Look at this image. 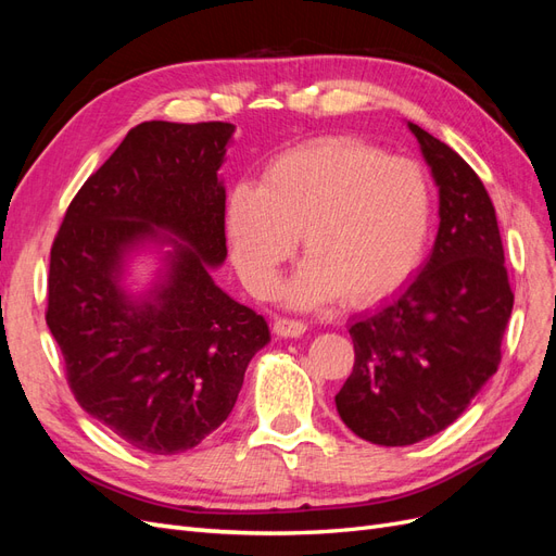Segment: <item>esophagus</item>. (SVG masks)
<instances>
[{"instance_id":"obj_1","label":"esophagus","mask_w":556,"mask_h":556,"mask_svg":"<svg viewBox=\"0 0 556 556\" xmlns=\"http://www.w3.org/2000/svg\"><path fill=\"white\" fill-rule=\"evenodd\" d=\"M274 331L282 339H299V336H304L306 325L301 323V319H290V317H276L274 319Z\"/></svg>"}]
</instances>
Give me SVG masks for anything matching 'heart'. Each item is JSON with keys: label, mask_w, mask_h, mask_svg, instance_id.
Returning a JSON list of instances; mask_svg holds the SVG:
<instances>
[{"label": "heart", "mask_w": 556, "mask_h": 556, "mask_svg": "<svg viewBox=\"0 0 556 556\" xmlns=\"http://www.w3.org/2000/svg\"><path fill=\"white\" fill-rule=\"evenodd\" d=\"M429 229L425 172L350 139L288 150L266 164L260 188L233 185L225 206L231 262L255 296L274 292L301 233L308 257L280 292L294 308L392 294L422 262Z\"/></svg>", "instance_id": "heart-1"}]
</instances>
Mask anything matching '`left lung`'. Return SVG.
I'll return each instance as SVG.
<instances>
[{"instance_id":"8db88e82","label":"left lung","mask_w":556,"mask_h":556,"mask_svg":"<svg viewBox=\"0 0 556 556\" xmlns=\"http://www.w3.org/2000/svg\"><path fill=\"white\" fill-rule=\"evenodd\" d=\"M439 185V233L422 271L350 323L355 366L336 410L359 439L413 445L443 431L501 362L513 313L496 211L454 150L408 123Z\"/></svg>"}]
</instances>
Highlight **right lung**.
<instances>
[{
	"instance_id": "add662e5",
	"label": "right lung",
	"mask_w": 556,
	"mask_h": 556,
	"mask_svg": "<svg viewBox=\"0 0 556 556\" xmlns=\"http://www.w3.org/2000/svg\"><path fill=\"white\" fill-rule=\"evenodd\" d=\"M229 123H141L83 182L50 248L46 323L80 408L148 454L192 450L239 399L271 333L217 288L227 257ZM143 247L163 252L141 295L122 285ZM167 250L164 251L163 248Z\"/></svg>"
}]
</instances>
